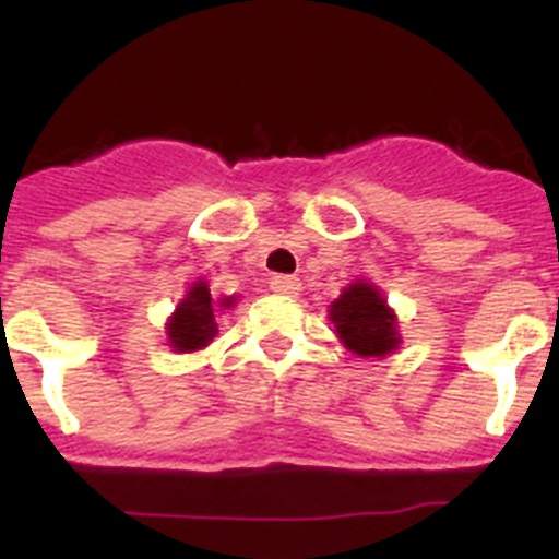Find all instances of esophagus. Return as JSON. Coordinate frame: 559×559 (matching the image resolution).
Returning a JSON list of instances; mask_svg holds the SVG:
<instances>
[{"instance_id":"esophagus-1","label":"esophagus","mask_w":559,"mask_h":559,"mask_svg":"<svg viewBox=\"0 0 559 559\" xmlns=\"http://www.w3.org/2000/svg\"><path fill=\"white\" fill-rule=\"evenodd\" d=\"M271 290H276V294H285V296H296L299 290H302V283H299L296 276L280 274V276H271Z\"/></svg>"}]
</instances>
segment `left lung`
<instances>
[{
  "instance_id": "left-lung-1",
  "label": "left lung",
  "mask_w": 559,
  "mask_h": 559,
  "mask_svg": "<svg viewBox=\"0 0 559 559\" xmlns=\"http://www.w3.org/2000/svg\"><path fill=\"white\" fill-rule=\"evenodd\" d=\"M330 316L341 341L358 355H386L400 344L394 313L386 308L383 296L369 283L349 285L330 305Z\"/></svg>"
}]
</instances>
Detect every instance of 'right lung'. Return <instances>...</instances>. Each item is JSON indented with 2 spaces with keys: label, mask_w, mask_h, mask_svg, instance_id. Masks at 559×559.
<instances>
[{
  "label": "right lung",
  "mask_w": 559,
  "mask_h": 559,
  "mask_svg": "<svg viewBox=\"0 0 559 559\" xmlns=\"http://www.w3.org/2000/svg\"><path fill=\"white\" fill-rule=\"evenodd\" d=\"M231 305V299L218 302ZM218 333V324H215V302H212V294L204 283L192 285V290L187 294L185 302L176 308V316L167 324V338L179 353H192V349L206 347Z\"/></svg>",
  "instance_id": "right-lung-1"
}]
</instances>
